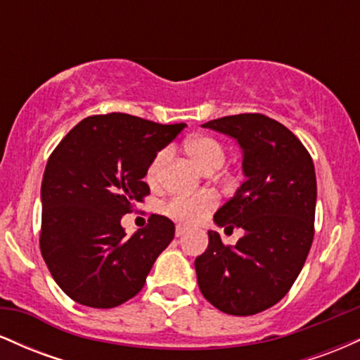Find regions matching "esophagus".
<instances>
[{"label":"esophagus","mask_w":360,"mask_h":360,"mask_svg":"<svg viewBox=\"0 0 360 360\" xmlns=\"http://www.w3.org/2000/svg\"><path fill=\"white\" fill-rule=\"evenodd\" d=\"M184 233H188V229H186V226H183V225H177L176 226V237H183Z\"/></svg>","instance_id":"esophagus-1"}]
</instances>
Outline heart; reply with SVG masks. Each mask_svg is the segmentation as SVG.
<instances>
[{
	"instance_id": "heart-1",
	"label": "heart",
	"mask_w": 360,
	"mask_h": 360,
	"mask_svg": "<svg viewBox=\"0 0 360 360\" xmlns=\"http://www.w3.org/2000/svg\"><path fill=\"white\" fill-rule=\"evenodd\" d=\"M186 154L191 157V160L203 171H214L225 164L226 148L218 139L212 135H193L184 142ZM169 159H171V150L162 148L154 155L147 167L146 179L150 188H157L162 183L164 169H166ZM218 198L213 193L193 194V196H174L164 205V212L167 217L174 218L177 221L194 225L200 223L212 210L217 208Z\"/></svg>"
}]
</instances>
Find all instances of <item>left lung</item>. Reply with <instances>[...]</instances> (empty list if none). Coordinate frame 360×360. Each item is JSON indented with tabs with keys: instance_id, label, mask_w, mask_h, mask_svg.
Returning <instances> with one entry per match:
<instances>
[{
	"instance_id": "obj_1",
	"label": "left lung",
	"mask_w": 360,
	"mask_h": 360,
	"mask_svg": "<svg viewBox=\"0 0 360 360\" xmlns=\"http://www.w3.org/2000/svg\"><path fill=\"white\" fill-rule=\"evenodd\" d=\"M205 128L230 135L243 150V181L214 213L217 225L245 235L225 245L208 232V249L194 260L198 286L214 308L249 316L274 307L303 269L315 235L316 176L301 140L262 113L212 120Z\"/></svg>"
}]
</instances>
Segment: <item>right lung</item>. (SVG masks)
Listing matches in <instances>:
<instances>
[{
  "label": "right lung",
  "mask_w": 360,
  "mask_h": 360,
  "mask_svg": "<svg viewBox=\"0 0 360 360\" xmlns=\"http://www.w3.org/2000/svg\"><path fill=\"white\" fill-rule=\"evenodd\" d=\"M184 127L93 115L53 148L42 179L40 252L76 303L115 308L131 300L174 238V223L162 214H150L131 237L120 220L150 194L143 183L148 164Z\"/></svg>",
  "instance_id": "1"
}]
</instances>
